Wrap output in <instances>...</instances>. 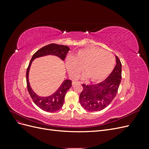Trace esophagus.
Instances as JSON below:
<instances>
[{"instance_id": "obj_1", "label": "esophagus", "mask_w": 149, "mask_h": 149, "mask_svg": "<svg viewBox=\"0 0 149 149\" xmlns=\"http://www.w3.org/2000/svg\"><path fill=\"white\" fill-rule=\"evenodd\" d=\"M76 84H81V83L79 81H73V82H72V85H75Z\"/></svg>"}]
</instances>
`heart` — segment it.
<instances>
[{
	"mask_svg": "<svg viewBox=\"0 0 149 149\" xmlns=\"http://www.w3.org/2000/svg\"><path fill=\"white\" fill-rule=\"evenodd\" d=\"M115 65L114 56L109 52L96 47L79 49L73 56L66 58L68 71L73 78H76L84 68V71L93 82H98L109 76Z\"/></svg>",
	"mask_w": 149,
	"mask_h": 149,
	"instance_id": "obj_1",
	"label": "heart"
}]
</instances>
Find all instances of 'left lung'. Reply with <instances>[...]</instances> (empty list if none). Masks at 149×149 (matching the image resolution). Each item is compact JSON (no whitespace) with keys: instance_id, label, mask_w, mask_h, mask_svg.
Masks as SVG:
<instances>
[{"instance_id":"left-lung-1","label":"left lung","mask_w":149,"mask_h":149,"mask_svg":"<svg viewBox=\"0 0 149 149\" xmlns=\"http://www.w3.org/2000/svg\"><path fill=\"white\" fill-rule=\"evenodd\" d=\"M116 65L109 76L102 82L93 84H83V89L79 96V102L89 111H101L114 100L118 93L122 79V65L116 56Z\"/></svg>"}]
</instances>
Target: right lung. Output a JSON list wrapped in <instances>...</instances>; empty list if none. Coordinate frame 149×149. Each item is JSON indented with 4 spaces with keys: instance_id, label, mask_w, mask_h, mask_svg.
<instances>
[{
    "instance_id": "right-lung-1",
    "label": "right lung",
    "mask_w": 149,
    "mask_h": 149,
    "mask_svg": "<svg viewBox=\"0 0 149 149\" xmlns=\"http://www.w3.org/2000/svg\"><path fill=\"white\" fill-rule=\"evenodd\" d=\"M70 48L66 45H61L55 43L49 44L36 52L29 63L26 73V86H27L28 91L35 104L44 111L53 112L61 109L63 105L65 94L68 90L71 87V81L70 79L65 80L57 91L51 96L48 97L38 96L31 89L29 81V73L31 63L36 58L48 55L57 56L62 60H64Z\"/></svg>"
}]
</instances>
